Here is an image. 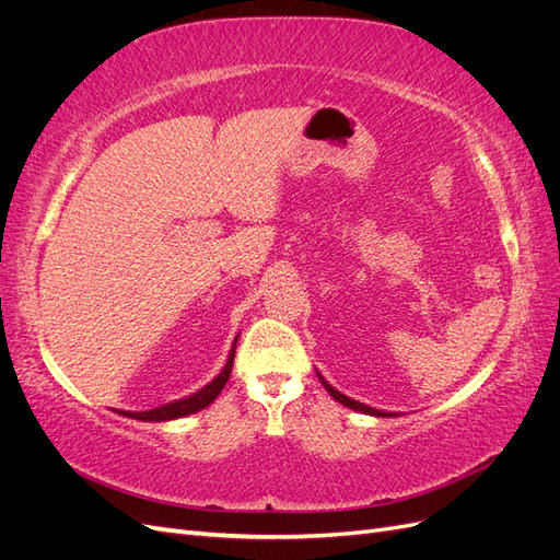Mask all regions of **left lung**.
I'll use <instances>...</instances> for the list:
<instances>
[{
    "mask_svg": "<svg viewBox=\"0 0 560 560\" xmlns=\"http://www.w3.org/2000/svg\"><path fill=\"white\" fill-rule=\"evenodd\" d=\"M317 378L322 381V385H325V389H327V393H329L336 401H341L343 406H348V409H352V411H362V413H366V416H376V418H393V416H397V413H393V411H381V409H374V406L362 404V401H354V399L346 397L343 393H338L336 387H331L325 378H322L319 371H317Z\"/></svg>",
    "mask_w": 560,
    "mask_h": 560,
    "instance_id": "obj_1",
    "label": "left lung"
}]
</instances>
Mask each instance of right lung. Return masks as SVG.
I'll use <instances>...</instances> for the list:
<instances>
[{
    "instance_id": "obj_1",
    "label": "right lung",
    "mask_w": 560,
    "mask_h": 560,
    "mask_svg": "<svg viewBox=\"0 0 560 560\" xmlns=\"http://www.w3.org/2000/svg\"><path fill=\"white\" fill-rule=\"evenodd\" d=\"M235 343H238V336H235V341H233V348L229 352V360H226L224 369L219 371L217 378H212L206 387H200L198 393L184 397V399H175L171 404L156 406V409H149V411H116V413H121L126 418H135V420H144V422H163V420L184 418V416H191V413H196L200 409H206V406H210L219 397V393H222L229 376H231L233 358H235Z\"/></svg>"
}]
</instances>
